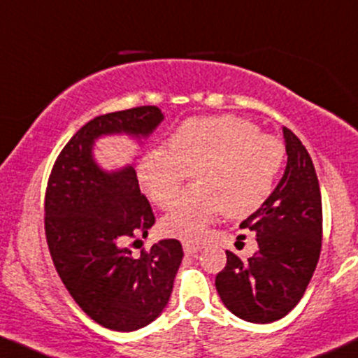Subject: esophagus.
<instances>
[{"label":"esophagus","instance_id":"1","mask_svg":"<svg viewBox=\"0 0 358 358\" xmlns=\"http://www.w3.org/2000/svg\"><path fill=\"white\" fill-rule=\"evenodd\" d=\"M183 252L187 255H195L199 252V245H192V243H183Z\"/></svg>","mask_w":358,"mask_h":358}]
</instances>
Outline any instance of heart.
<instances>
[{
	"label": "heart",
	"mask_w": 358,
	"mask_h": 358,
	"mask_svg": "<svg viewBox=\"0 0 358 358\" xmlns=\"http://www.w3.org/2000/svg\"><path fill=\"white\" fill-rule=\"evenodd\" d=\"M285 161V145L235 115L195 116L169 135L166 149L145 156L141 180L157 208L178 199L190 171L197 182L161 221L166 235L197 242L216 216L242 217L273 194Z\"/></svg>",
	"instance_id": "heart-1"
}]
</instances>
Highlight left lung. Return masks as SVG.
Segmentation results:
<instances>
[{"label":"left lung","instance_id":"left-lung-1","mask_svg":"<svg viewBox=\"0 0 358 358\" xmlns=\"http://www.w3.org/2000/svg\"><path fill=\"white\" fill-rule=\"evenodd\" d=\"M288 163L268 201L240 227L254 231L257 252L247 261L227 250L216 289L229 310L248 322L285 317L312 280L322 247L319 180L307 149L283 129Z\"/></svg>","mask_w":358,"mask_h":358}]
</instances>
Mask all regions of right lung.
Segmentation results:
<instances>
[{
    "label": "right lung",
    "mask_w": 358,
    "mask_h": 358,
    "mask_svg": "<svg viewBox=\"0 0 358 358\" xmlns=\"http://www.w3.org/2000/svg\"><path fill=\"white\" fill-rule=\"evenodd\" d=\"M161 120L157 106L96 116L66 142L48 178L44 231L56 273L77 306L113 331L144 328L163 312L183 250L168 238L131 254L129 242L156 223L152 208L134 168L103 173L90 149L99 135H148Z\"/></svg>",
    "instance_id": "add662e5"
}]
</instances>
